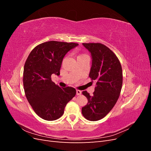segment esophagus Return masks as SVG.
Here are the masks:
<instances>
[{"label": "esophagus", "mask_w": 151, "mask_h": 151, "mask_svg": "<svg viewBox=\"0 0 151 151\" xmlns=\"http://www.w3.org/2000/svg\"><path fill=\"white\" fill-rule=\"evenodd\" d=\"M82 93V91L80 90H76V94L77 95H81Z\"/></svg>", "instance_id": "1"}]
</instances>
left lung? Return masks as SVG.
Returning a JSON list of instances; mask_svg holds the SVG:
<instances>
[{
    "label": "left lung",
    "instance_id": "8db88e82",
    "mask_svg": "<svg viewBox=\"0 0 151 151\" xmlns=\"http://www.w3.org/2000/svg\"><path fill=\"white\" fill-rule=\"evenodd\" d=\"M83 45L92 57L89 77L96 83L93 96L83 91L88 101L82 108V114L87 120L98 121L111 110L119 98L123 83L122 68L116 55L104 45Z\"/></svg>",
    "mask_w": 151,
    "mask_h": 151
}]
</instances>
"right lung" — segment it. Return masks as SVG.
<instances>
[{"instance_id": "1", "label": "right lung", "mask_w": 151, "mask_h": 151, "mask_svg": "<svg viewBox=\"0 0 151 151\" xmlns=\"http://www.w3.org/2000/svg\"><path fill=\"white\" fill-rule=\"evenodd\" d=\"M76 43L50 41L36 46L29 53L23 71L26 97L35 112L43 119L53 121L60 118L66 104L75 96L72 87L60 88L51 76L60 75L63 58Z\"/></svg>"}]
</instances>
